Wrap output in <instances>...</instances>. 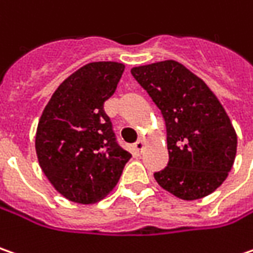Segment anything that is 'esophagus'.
<instances>
[{"label":"esophagus","mask_w":253,"mask_h":253,"mask_svg":"<svg viewBox=\"0 0 253 253\" xmlns=\"http://www.w3.org/2000/svg\"><path fill=\"white\" fill-rule=\"evenodd\" d=\"M143 147H144V141L143 140H138V141L133 145V151H134V154L140 155V154L143 153Z\"/></svg>","instance_id":"obj_1"}]
</instances>
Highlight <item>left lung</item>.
<instances>
[{"label":"left lung","instance_id":"8db88e82","mask_svg":"<svg viewBox=\"0 0 253 253\" xmlns=\"http://www.w3.org/2000/svg\"><path fill=\"white\" fill-rule=\"evenodd\" d=\"M131 75L165 120L169 161L154 173L158 185L183 200L213 193L237 154V133L220 100L203 80L173 60L134 67Z\"/></svg>","mask_w":253,"mask_h":253}]
</instances>
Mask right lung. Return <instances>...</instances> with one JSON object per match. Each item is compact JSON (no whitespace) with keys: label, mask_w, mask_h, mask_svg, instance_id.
<instances>
[{"label":"right lung","mask_w":253,"mask_h":253,"mask_svg":"<svg viewBox=\"0 0 253 253\" xmlns=\"http://www.w3.org/2000/svg\"><path fill=\"white\" fill-rule=\"evenodd\" d=\"M125 64L98 61L60 84L42 113L36 154L58 193L81 205L106 196L131 158L116 141L105 100L116 91Z\"/></svg>","instance_id":"right-lung-1"}]
</instances>
